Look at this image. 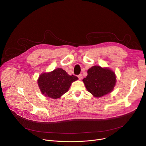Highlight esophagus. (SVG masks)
Segmentation results:
<instances>
[{
  "label": "esophagus",
  "mask_w": 146,
  "mask_h": 146,
  "mask_svg": "<svg viewBox=\"0 0 146 146\" xmlns=\"http://www.w3.org/2000/svg\"><path fill=\"white\" fill-rule=\"evenodd\" d=\"M77 77H78V78L79 80H81V79H82V76L81 74H80L79 75H78Z\"/></svg>",
  "instance_id": "1"
}]
</instances>
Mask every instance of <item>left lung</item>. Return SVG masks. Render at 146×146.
Instances as JSON below:
<instances>
[{
    "mask_svg": "<svg viewBox=\"0 0 146 146\" xmlns=\"http://www.w3.org/2000/svg\"><path fill=\"white\" fill-rule=\"evenodd\" d=\"M87 73V76L82 81L88 91L94 96L100 98L112 91L116 82L115 73L112 70L94 66Z\"/></svg>",
    "mask_w": 146,
    "mask_h": 146,
    "instance_id": "obj_1",
    "label": "left lung"
}]
</instances>
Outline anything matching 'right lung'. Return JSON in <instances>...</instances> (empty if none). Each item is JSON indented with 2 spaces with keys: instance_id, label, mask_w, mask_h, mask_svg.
<instances>
[{
  "instance_id": "1",
  "label": "right lung",
  "mask_w": 146,
  "mask_h": 146,
  "mask_svg": "<svg viewBox=\"0 0 146 146\" xmlns=\"http://www.w3.org/2000/svg\"><path fill=\"white\" fill-rule=\"evenodd\" d=\"M78 77L69 75L66 71L58 68L50 73L41 74L38 79V85L43 94L52 99H57L68 92L72 82Z\"/></svg>"
}]
</instances>
